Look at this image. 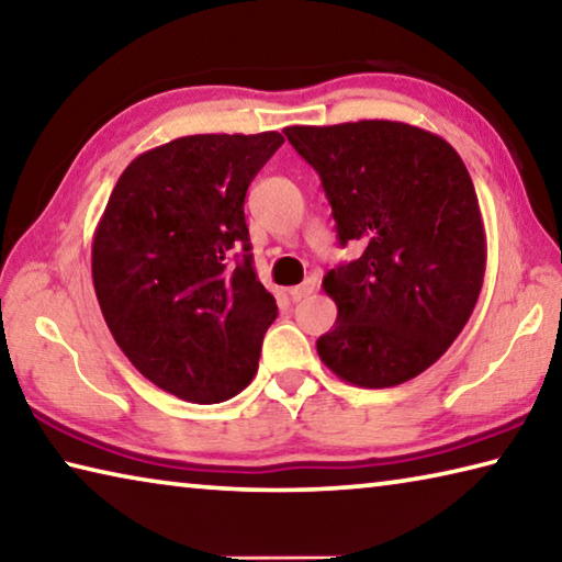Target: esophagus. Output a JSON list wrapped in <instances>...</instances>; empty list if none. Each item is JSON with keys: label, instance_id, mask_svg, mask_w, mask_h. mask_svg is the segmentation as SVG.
<instances>
[{"label": "esophagus", "instance_id": "34e87169", "mask_svg": "<svg viewBox=\"0 0 562 562\" xmlns=\"http://www.w3.org/2000/svg\"><path fill=\"white\" fill-rule=\"evenodd\" d=\"M315 288H317V282L315 280H304L302 284H297V288H290V297L294 300V302H300V300H304V297H310L312 292H315Z\"/></svg>", "mask_w": 562, "mask_h": 562}]
</instances>
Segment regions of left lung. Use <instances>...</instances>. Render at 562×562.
Returning a JSON list of instances; mask_svg holds the SVG:
<instances>
[{
  "label": "left lung",
  "mask_w": 562,
  "mask_h": 562,
  "mask_svg": "<svg viewBox=\"0 0 562 562\" xmlns=\"http://www.w3.org/2000/svg\"><path fill=\"white\" fill-rule=\"evenodd\" d=\"M284 136L319 173L339 245H361L322 280L337 322L317 339L319 359L355 386L404 384L451 347L483 288L486 233L469 170L441 136L398 121Z\"/></svg>",
  "instance_id": "obj_1"
}]
</instances>
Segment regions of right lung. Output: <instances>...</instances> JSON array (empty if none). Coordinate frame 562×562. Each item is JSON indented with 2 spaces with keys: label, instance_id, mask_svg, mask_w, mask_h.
<instances>
[{
  "label": "right lung",
  "instance_id": "obj_1",
  "mask_svg": "<svg viewBox=\"0 0 562 562\" xmlns=\"http://www.w3.org/2000/svg\"><path fill=\"white\" fill-rule=\"evenodd\" d=\"M282 144L278 131L201 133L146 150L93 233V290L113 339L186 402H225L258 372L278 304L255 274L243 205Z\"/></svg>",
  "mask_w": 562,
  "mask_h": 562
}]
</instances>
